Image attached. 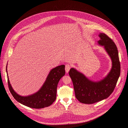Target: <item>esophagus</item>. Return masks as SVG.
I'll use <instances>...</instances> for the list:
<instances>
[{"label": "esophagus", "mask_w": 128, "mask_h": 128, "mask_svg": "<svg viewBox=\"0 0 128 128\" xmlns=\"http://www.w3.org/2000/svg\"><path fill=\"white\" fill-rule=\"evenodd\" d=\"M71 68V66L70 65L68 64H67L66 65H65V71H66V72L68 73L70 70V69Z\"/></svg>", "instance_id": "esophagus-1"}]
</instances>
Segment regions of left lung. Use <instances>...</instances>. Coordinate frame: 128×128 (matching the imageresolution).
<instances>
[{"label":"left lung","instance_id":"8db88e82","mask_svg":"<svg viewBox=\"0 0 128 128\" xmlns=\"http://www.w3.org/2000/svg\"><path fill=\"white\" fill-rule=\"evenodd\" d=\"M99 36L98 44L104 46L112 61V67L107 76L100 81L93 82L74 68L69 72L76 97L84 104H93L108 98L114 92L120 76V65L116 44L104 33H100Z\"/></svg>","mask_w":128,"mask_h":128}]
</instances>
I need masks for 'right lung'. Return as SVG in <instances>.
<instances>
[{
    "label": "right lung",
    "instance_id": "add662e5",
    "mask_svg": "<svg viewBox=\"0 0 128 128\" xmlns=\"http://www.w3.org/2000/svg\"><path fill=\"white\" fill-rule=\"evenodd\" d=\"M8 88L14 98L22 104L30 108L40 109L48 107L55 101L57 88L60 80L65 75V65H62L52 69L40 89L34 94L21 96L16 93L10 82L7 72Z\"/></svg>",
    "mask_w": 128,
    "mask_h": 128
}]
</instances>
